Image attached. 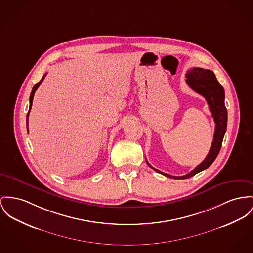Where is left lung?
<instances>
[{"instance_id":"1","label":"left lung","mask_w":253,"mask_h":253,"mask_svg":"<svg viewBox=\"0 0 253 253\" xmlns=\"http://www.w3.org/2000/svg\"><path fill=\"white\" fill-rule=\"evenodd\" d=\"M186 83L194 91L201 94L205 98L209 105V109L212 113V116L215 121L216 127L213 142L205 159L200 165H198L191 172L183 176H172L164 173L152 166L147 161L148 165L154 169L156 172L163 174L169 178L173 179H187L197 173L208 168L216 159L219 154L223 136L226 131L227 126V110L224 105V89L216 79L215 74L207 69L203 68H193L187 71L186 73Z\"/></svg>"}]
</instances>
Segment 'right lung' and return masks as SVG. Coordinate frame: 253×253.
<instances>
[{"instance_id":"add662e5","label":"right lung","mask_w":253,"mask_h":253,"mask_svg":"<svg viewBox=\"0 0 253 253\" xmlns=\"http://www.w3.org/2000/svg\"><path fill=\"white\" fill-rule=\"evenodd\" d=\"M45 76H46V75H44V76H43V78L41 79V81H40V82H39L38 84H36L34 85V88H33V90H32V93H31V96H30V109H29V113H30V111H31V108H32V105H33V101H34V93H35V91L37 90V88L39 87V85L41 84V83L43 82V80H44ZM29 113H28V115H27V129H28V130H29V127H28V121H29Z\"/></svg>"}]
</instances>
